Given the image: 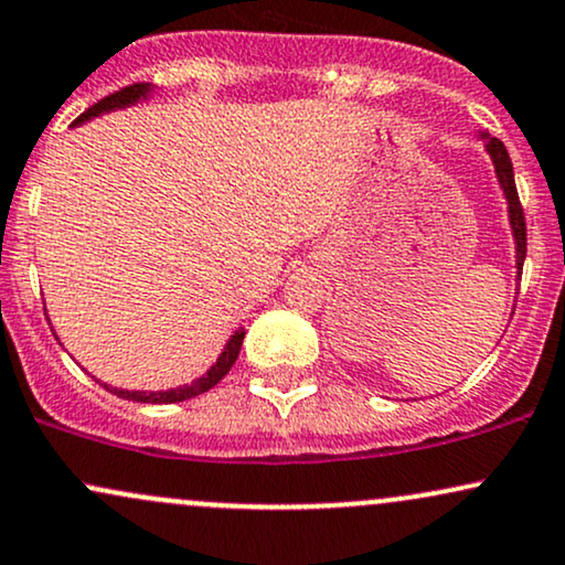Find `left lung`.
Segmentation results:
<instances>
[{
	"label": "left lung",
	"instance_id": "obj_1",
	"mask_svg": "<svg viewBox=\"0 0 565 565\" xmlns=\"http://www.w3.org/2000/svg\"><path fill=\"white\" fill-rule=\"evenodd\" d=\"M479 136L484 139L489 158H492V162H494V173H498L500 189H502V194H505L508 217H511V231H513V242H515V268H519V278H521L523 257H526V221H523V207L519 202V192H515L513 162H511V158H508V149L500 139H492V136L484 131H481Z\"/></svg>",
	"mask_w": 565,
	"mask_h": 565
}]
</instances>
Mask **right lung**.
<instances>
[{"label": "right lung", "instance_id": "add662e5", "mask_svg": "<svg viewBox=\"0 0 565 565\" xmlns=\"http://www.w3.org/2000/svg\"><path fill=\"white\" fill-rule=\"evenodd\" d=\"M149 94H152V84H134V86H126L120 88V92L110 94V97L99 99L97 105L88 107L86 113H81L76 118V124L73 126H81L86 124V120L97 118V115H105V113H113V110H124V107H131L136 102H145L149 99ZM242 342H244V329L234 331L231 339L226 342V348H223L221 355L213 365H210L207 373H202L200 379H194L192 384H183V386H175V390H162V392H131V390H118V386H110V384H102L105 390H110L113 394H118V397L124 399H134V403H152V405H168V403H183V399H192L196 394L213 390V386L221 382L223 376L231 371V365L236 363V358H239V350H242Z\"/></svg>", "mask_w": 565, "mask_h": 565}]
</instances>
